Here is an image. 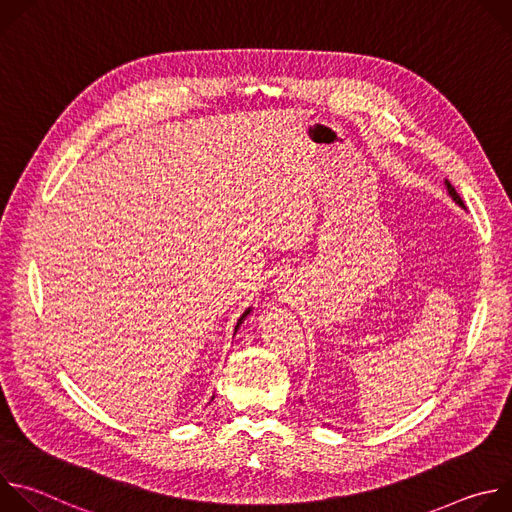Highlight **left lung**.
<instances>
[{
	"instance_id": "1",
	"label": "left lung",
	"mask_w": 512,
	"mask_h": 512,
	"mask_svg": "<svg viewBox=\"0 0 512 512\" xmlns=\"http://www.w3.org/2000/svg\"><path fill=\"white\" fill-rule=\"evenodd\" d=\"M446 190H448V194H450V198H452V200H454V202H456V204H458V206H462V208H464V210H466V206H464V200H462V198H460V194H458V192H456V188H454V186H452V184H450V182H448V180H446Z\"/></svg>"
}]
</instances>
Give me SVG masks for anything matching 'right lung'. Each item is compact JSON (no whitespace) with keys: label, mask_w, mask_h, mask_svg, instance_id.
Instances as JSON below:
<instances>
[{"label":"right lung","mask_w":512,"mask_h":512,"mask_svg":"<svg viewBox=\"0 0 512 512\" xmlns=\"http://www.w3.org/2000/svg\"><path fill=\"white\" fill-rule=\"evenodd\" d=\"M251 312H253V308H247V310H245V312H243V316H241V318H239V320H237V326H235V334H237V330H239V328H241V324H243V322H245V320H247V316H249V314H251ZM212 399H214V395H212V397H210V401H212Z\"/></svg>","instance_id":"1"}]
</instances>
